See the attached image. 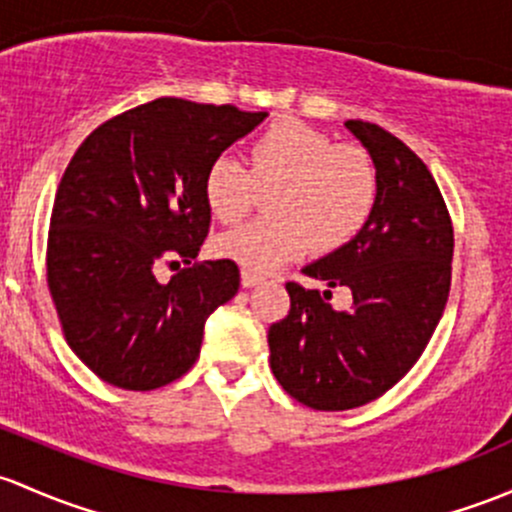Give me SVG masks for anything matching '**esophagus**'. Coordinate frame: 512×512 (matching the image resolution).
<instances>
[{"label":"esophagus","mask_w":512,"mask_h":512,"mask_svg":"<svg viewBox=\"0 0 512 512\" xmlns=\"http://www.w3.org/2000/svg\"><path fill=\"white\" fill-rule=\"evenodd\" d=\"M262 279H265V277H257V274H252V272H247V270H242V274H240L242 287H255V284H260Z\"/></svg>","instance_id":"34e87169"}]
</instances>
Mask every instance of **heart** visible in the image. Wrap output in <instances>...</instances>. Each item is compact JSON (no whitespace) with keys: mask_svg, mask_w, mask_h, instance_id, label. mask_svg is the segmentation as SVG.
<instances>
[{"mask_svg":"<svg viewBox=\"0 0 512 512\" xmlns=\"http://www.w3.org/2000/svg\"><path fill=\"white\" fill-rule=\"evenodd\" d=\"M279 188L272 218L250 220L215 240L220 257L242 270L267 274L304 255L346 245L363 230L378 201V169L360 144L338 142L299 120L274 122L252 142L250 166L218 154L203 176V196L220 223L250 211L255 184Z\"/></svg>","mask_w":512,"mask_h":512,"instance_id":"b5f03b06","label":"heart"}]
</instances>
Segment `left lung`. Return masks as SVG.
<instances>
[{"mask_svg": "<svg viewBox=\"0 0 512 512\" xmlns=\"http://www.w3.org/2000/svg\"><path fill=\"white\" fill-rule=\"evenodd\" d=\"M378 169V201L358 235L304 267L354 294L348 312L319 289L287 282L289 314L270 326L277 383L311 410L368 405L400 383L427 348L451 287L454 228L427 164L373 122L348 120Z\"/></svg>", "mask_w": 512, "mask_h": 512, "instance_id": "1", "label": "left lung"}]
</instances>
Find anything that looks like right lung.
<instances>
[{
	"label": "right lung",
	"mask_w": 512,
	"mask_h": 512,
	"mask_svg": "<svg viewBox=\"0 0 512 512\" xmlns=\"http://www.w3.org/2000/svg\"><path fill=\"white\" fill-rule=\"evenodd\" d=\"M267 112L157 98L102 122L66 166L46 245L48 292L71 351L105 383L157 390L191 370L203 326L238 294L233 260L198 262L203 176ZM159 264L174 266L159 283Z\"/></svg>",
	"instance_id": "obj_1"
}]
</instances>
